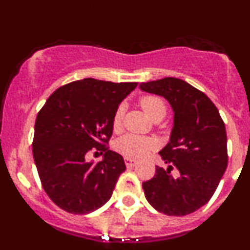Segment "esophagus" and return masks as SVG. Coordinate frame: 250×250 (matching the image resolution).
Masks as SVG:
<instances>
[{"label": "esophagus", "instance_id": "obj_1", "mask_svg": "<svg viewBox=\"0 0 250 250\" xmlns=\"http://www.w3.org/2000/svg\"><path fill=\"white\" fill-rule=\"evenodd\" d=\"M136 163H138V160H135V159H131V158H125V165H126L127 167H135Z\"/></svg>", "mask_w": 250, "mask_h": 250}]
</instances>
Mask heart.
Returning <instances> with one entry per match:
<instances>
[{"instance_id":"heart-1","label":"heart","mask_w":250,"mask_h":250,"mask_svg":"<svg viewBox=\"0 0 250 250\" xmlns=\"http://www.w3.org/2000/svg\"><path fill=\"white\" fill-rule=\"evenodd\" d=\"M139 104L150 118L155 121L164 119L167 112V101L159 95H145V96L140 98ZM123 118L124 106L120 105L116 107L114 116H112V129H114V131H119L121 129ZM155 147L156 141L154 139L147 138V136L135 135V134H126V135L118 139L115 143V150L126 158H141Z\"/></svg>"}]
</instances>
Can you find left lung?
Returning a JSON list of instances; mask_svg holds the SVG:
<instances>
[{
    "label": "left lung",
    "mask_w": 250,
    "mask_h": 250,
    "mask_svg": "<svg viewBox=\"0 0 250 250\" xmlns=\"http://www.w3.org/2000/svg\"><path fill=\"white\" fill-rule=\"evenodd\" d=\"M140 89L164 96L174 110L170 141L159 152L169 167H156L143 183L145 198L167 215L193 213L210 200L228 165L224 121L204 92L180 79L143 83ZM174 168L178 177L171 175Z\"/></svg>",
    "instance_id": "left-lung-1"
}]
</instances>
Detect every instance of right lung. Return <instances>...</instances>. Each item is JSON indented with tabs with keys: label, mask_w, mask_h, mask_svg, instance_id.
Returning <instances> with one entry per match:
<instances>
[{
	"label": "right lung",
	"mask_w": 250,
	"mask_h": 250,
	"mask_svg": "<svg viewBox=\"0 0 250 250\" xmlns=\"http://www.w3.org/2000/svg\"><path fill=\"white\" fill-rule=\"evenodd\" d=\"M138 83L83 79L50 95L37 114L32 154L41 185L52 202L71 214H87L111 198L126 167L109 150L112 116ZM104 152L99 163H87L90 151ZM96 154V152H95Z\"/></svg>",
	"instance_id": "add662e5"
}]
</instances>
